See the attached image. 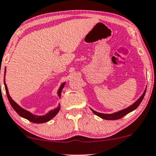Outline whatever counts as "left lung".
<instances>
[{"label":"left lung","mask_w":156,"mask_h":156,"mask_svg":"<svg viewBox=\"0 0 156 156\" xmlns=\"http://www.w3.org/2000/svg\"><path fill=\"white\" fill-rule=\"evenodd\" d=\"M145 92H146V89L144 90V91L143 92V94H142V96L139 98L135 102L134 104H132V105H130L128 108L123 109V110H120L119 112H114V113H112V114H105V113H101V112H98L97 111H94V110H92V109L91 108V110H92V112L94 113L95 114V115H97V116H99V117H100L101 119H105V120H117V119H121L122 117H123V116L127 115V114L129 113V112H131L133 110H134L135 109H136V108L140 105V104L141 103V102L142 101V99H143L144 97V94H145Z\"/></svg>","instance_id":"obj_1"}]
</instances>
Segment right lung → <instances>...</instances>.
Returning <instances> with one entry per match:
<instances>
[{"mask_svg": "<svg viewBox=\"0 0 156 156\" xmlns=\"http://www.w3.org/2000/svg\"><path fill=\"white\" fill-rule=\"evenodd\" d=\"M4 75H5V73ZM65 83H63L62 84L61 86H60L59 89V90H58V93L57 94H58V96H59V97H61L62 90V89L64 88V86H65ZM4 86H5V92H6L7 97H8L9 102H10L11 105H12V108H14V110L16 112H17L19 115L21 116V117L24 118V119H27L28 121L33 122V123H46V122L49 121L50 120L53 119L54 116H55L58 113V112L59 111L60 106H59V107H57V108L54 109V110H51V111L48 112V113H46V115H33V114H32L30 112L27 111V110H24V109L21 108V107L18 104H16V103L12 99V97H10V95H9L8 88H7L6 84H5V77H4Z\"/></svg>", "mask_w": 156, "mask_h": 156, "instance_id": "add662e5", "label": "right lung"}]
</instances>
